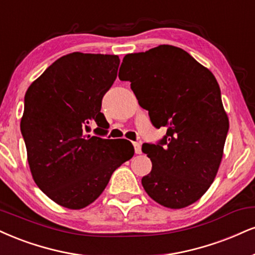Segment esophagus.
<instances>
[{
    "instance_id": "1",
    "label": "esophagus",
    "mask_w": 255,
    "mask_h": 255,
    "mask_svg": "<svg viewBox=\"0 0 255 255\" xmlns=\"http://www.w3.org/2000/svg\"><path fill=\"white\" fill-rule=\"evenodd\" d=\"M133 145H134V149H135L136 154H140V153H141V143L139 142V141H135V142H133Z\"/></svg>"
}]
</instances>
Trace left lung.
<instances>
[{
	"label": "left lung",
	"instance_id": "8db88e82",
	"mask_svg": "<svg viewBox=\"0 0 255 255\" xmlns=\"http://www.w3.org/2000/svg\"><path fill=\"white\" fill-rule=\"evenodd\" d=\"M122 65L119 78L130 82L152 125L166 128L157 143L142 145L152 161L141 179L143 189L164 207H188L210 188L223 155L229 121L219 83L188 52L171 45L127 54Z\"/></svg>",
	"mask_w": 255,
	"mask_h": 255
}]
</instances>
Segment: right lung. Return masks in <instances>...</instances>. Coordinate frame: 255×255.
Instances as JSON below:
<instances>
[{
	"label": "right lung",
	"instance_id": "1",
	"mask_svg": "<svg viewBox=\"0 0 255 255\" xmlns=\"http://www.w3.org/2000/svg\"><path fill=\"white\" fill-rule=\"evenodd\" d=\"M119 65L118 56L73 52L48 66L24 95L20 127L33 179L69 209L93 203L113 172L134 155L128 140L115 145L101 136L109 128L102 98ZM91 125L97 126L95 134Z\"/></svg>",
	"mask_w": 255,
	"mask_h": 255
}]
</instances>
